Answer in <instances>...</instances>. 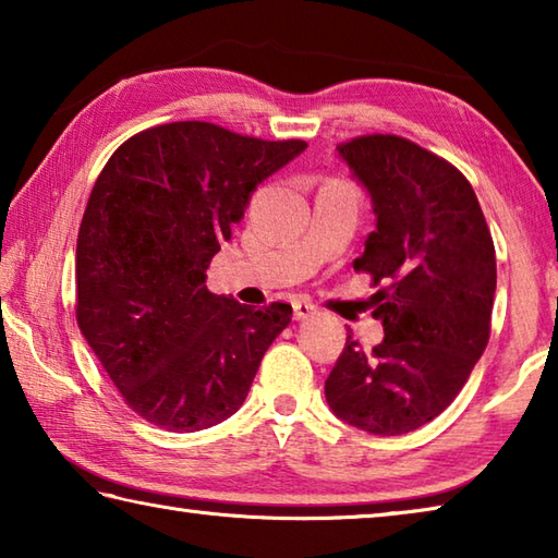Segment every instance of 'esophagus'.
<instances>
[{
	"label": "esophagus",
	"instance_id": "esophagus-1",
	"mask_svg": "<svg viewBox=\"0 0 558 558\" xmlns=\"http://www.w3.org/2000/svg\"><path fill=\"white\" fill-rule=\"evenodd\" d=\"M292 310H295V319H305V317L317 313V307L313 305V302L302 300V298H298L295 302H292Z\"/></svg>",
	"mask_w": 558,
	"mask_h": 558
}]
</instances>
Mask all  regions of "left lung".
Returning <instances> with one entry per match:
<instances>
[{
  "label": "left lung",
  "instance_id": "1",
  "mask_svg": "<svg viewBox=\"0 0 558 558\" xmlns=\"http://www.w3.org/2000/svg\"><path fill=\"white\" fill-rule=\"evenodd\" d=\"M372 196L376 229L354 260L369 272L384 339L352 335L325 381L329 409L374 436L426 426L465 386L489 339L495 243L465 177L399 135L337 145Z\"/></svg>",
  "mask_w": 558,
  "mask_h": 558
}]
</instances>
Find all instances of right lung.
Here are the masks:
<instances>
[{"instance_id":"add662e5","label":"right lung","mask_w":558,"mask_h":558,"mask_svg":"<svg viewBox=\"0 0 558 558\" xmlns=\"http://www.w3.org/2000/svg\"><path fill=\"white\" fill-rule=\"evenodd\" d=\"M307 143L214 122H167L122 143L93 186L75 245V319L125 403L174 433L241 409L286 302L253 310L206 288L256 186Z\"/></svg>"}]
</instances>
